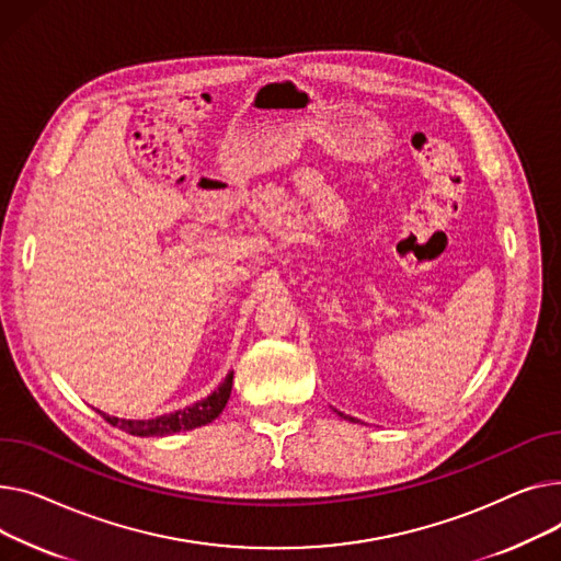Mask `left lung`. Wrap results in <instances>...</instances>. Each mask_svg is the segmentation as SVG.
Wrapping results in <instances>:
<instances>
[{
    "mask_svg": "<svg viewBox=\"0 0 561 561\" xmlns=\"http://www.w3.org/2000/svg\"><path fill=\"white\" fill-rule=\"evenodd\" d=\"M340 414H342V412H340ZM342 416H344V414H342ZM344 419H346V416H344Z\"/></svg>",
    "mask_w": 561,
    "mask_h": 561,
    "instance_id": "8db88e82",
    "label": "left lung"
}]
</instances>
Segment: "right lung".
<instances>
[{
	"instance_id": "obj_1",
	"label": "right lung",
	"mask_w": 561,
	"mask_h": 561,
	"mask_svg": "<svg viewBox=\"0 0 561 561\" xmlns=\"http://www.w3.org/2000/svg\"><path fill=\"white\" fill-rule=\"evenodd\" d=\"M230 389H233V371H230L217 389H213L206 399L196 401L183 410L170 412V414H160L156 419H145V421H136V419H117V416H108L104 412L102 414L111 425L119 427V431L136 435V437H164V435H174L181 431H194V427H202L210 421H215L221 410L226 408L228 399H230Z\"/></svg>"
}]
</instances>
